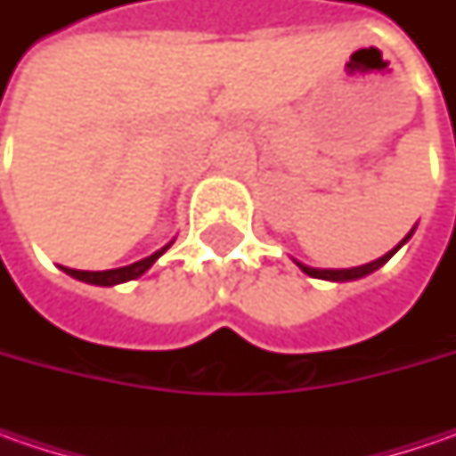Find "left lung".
<instances>
[{"label": "left lung", "mask_w": 456, "mask_h": 456, "mask_svg": "<svg viewBox=\"0 0 456 456\" xmlns=\"http://www.w3.org/2000/svg\"><path fill=\"white\" fill-rule=\"evenodd\" d=\"M413 231H416V225L411 228V233L403 238L398 246H395L394 251H388L386 256H380V258H376V261H370V264H362V266H355V269H312V266H305V264H299V269L306 273V276H314V279H324V281H355V279H362V276H368V273L378 272L391 256L409 240V238L413 236Z\"/></svg>", "instance_id": "8db88e82"}]
</instances>
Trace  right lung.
I'll return each mask as SVG.
<instances>
[{
  "label": "right lung",
  "instance_id": "add662e5",
  "mask_svg": "<svg viewBox=\"0 0 456 456\" xmlns=\"http://www.w3.org/2000/svg\"><path fill=\"white\" fill-rule=\"evenodd\" d=\"M169 246H172V240L167 243L165 248L154 251V254L147 256V258H142V261H136V264L121 266V269H109V272H78V269H68V266H62V272L68 273V276H73V279H78V281H86V284H96V287H116V284L132 281V279H136V276H142L147 269H151V264H154L159 256L165 254Z\"/></svg>",
  "mask_w": 456,
  "mask_h": 456
}]
</instances>
